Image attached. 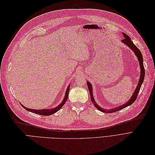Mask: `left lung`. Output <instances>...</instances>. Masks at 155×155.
<instances>
[{
  "mask_svg": "<svg viewBox=\"0 0 155 155\" xmlns=\"http://www.w3.org/2000/svg\"><path fill=\"white\" fill-rule=\"evenodd\" d=\"M122 34L124 37V39L122 41H121V42H122L124 44H125V45L127 46L129 48H130L131 50H132L134 51V53L136 55V56L137 57V59H138L139 63H140V79H139V81H138V83L137 85V88H136L135 91L133 93V94L132 95V96H131V97H130V99L129 101H127V102H126L125 104H123L122 105H120L119 107L114 108V109H109V110L102 109V108L100 107L99 105H97V104H96V101H95L94 98V97H93L92 86L91 84V83H89L88 81L87 82L88 91H89V92H90V94H91V99L92 102L93 103L94 105L98 110L103 112H105V113H112V112H115L116 111H118L120 110L124 109V108L130 105L131 104H133V103L134 102V101L137 100V96L138 94V92L140 91V87H141L142 83L143 82V80H144L145 68H144V67H143V56H142L141 51H140V50L137 47V46L134 45V44L133 43V41H131L130 38L127 35L125 34V33H122Z\"/></svg>",
  "mask_w": 155,
  "mask_h": 155,
  "instance_id": "obj_1",
  "label": "left lung"
}]
</instances>
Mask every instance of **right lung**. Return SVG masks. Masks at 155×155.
Listing matches in <instances>:
<instances>
[{
	"label": "right lung",
	"instance_id": "obj_1",
	"mask_svg": "<svg viewBox=\"0 0 155 155\" xmlns=\"http://www.w3.org/2000/svg\"><path fill=\"white\" fill-rule=\"evenodd\" d=\"M70 85H69L67 88L66 92H65V95H64V97L63 100V101L61 102V104H60L58 106H57L56 107H54V109H41V110H36V109H28L25 106H23L21 104V105H22V107L25 109L26 110L30 111L31 112H33V113L35 114H40V115H43V116H50L53 114L54 113H55L56 112H58L59 109H61V107L64 105V104L66 103L68 97V92H69V90H70Z\"/></svg>",
	"mask_w": 155,
	"mask_h": 155
}]
</instances>
